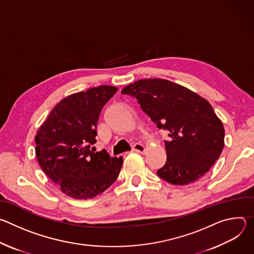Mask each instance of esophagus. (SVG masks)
Here are the masks:
<instances>
[{
    "label": "esophagus",
    "mask_w": 254,
    "mask_h": 254,
    "mask_svg": "<svg viewBox=\"0 0 254 254\" xmlns=\"http://www.w3.org/2000/svg\"><path fill=\"white\" fill-rule=\"evenodd\" d=\"M132 151H135L138 153H143L144 151H146V148H144V146L141 143H134L132 146Z\"/></svg>",
    "instance_id": "obj_1"
}]
</instances>
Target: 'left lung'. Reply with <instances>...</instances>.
<instances>
[{
	"label": "left lung",
	"instance_id": "1",
	"mask_svg": "<svg viewBox=\"0 0 254 254\" xmlns=\"http://www.w3.org/2000/svg\"><path fill=\"white\" fill-rule=\"evenodd\" d=\"M122 93L136 98L142 112L169 132L171 138L165 140L167 161L157 172L168 183L184 186L196 182L220 157L225 130L205 98L159 78L137 80Z\"/></svg>",
	"mask_w": 254,
	"mask_h": 254
}]
</instances>
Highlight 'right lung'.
I'll list each match as a JSON object with an SVG mask.
<instances>
[{"label":"right lung","instance_id":"add662e5","mask_svg":"<svg viewBox=\"0 0 254 254\" xmlns=\"http://www.w3.org/2000/svg\"><path fill=\"white\" fill-rule=\"evenodd\" d=\"M118 88L100 85L63 98L54 106L35 136L36 157L62 193L92 199L111 187L121 172L123 157L95 152L100 112Z\"/></svg>","mask_w":254,"mask_h":254}]
</instances>
